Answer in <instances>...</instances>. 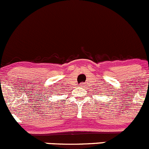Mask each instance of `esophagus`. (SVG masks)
<instances>
[{
	"instance_id": "obj_1",
	"label": "esophagus",
	"mask_w": 149,
	"mask_h": 149,
	"mask_svg": "<svg viewBox=\"0 0 149 149\" xmlns=\"http://www.w3.org/2000/svg\"><path fill=\"white\" fill-rule=\"evenodd\" d=\"M80 86H81V87H82V88H83V87L85 86V84H83V83L80 84Z\"/></svg>"
}]
</instances>
